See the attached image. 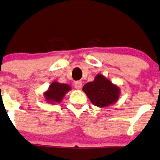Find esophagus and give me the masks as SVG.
<instances>
[{"instance_id":"esophagus-1","label":"esophagus","mask_w":160,"mask_h":160,"mask_svg":"<svg viewBox=\"0 0 160 160\" xmlns=\"http://www.w3.org/2000/svg\"><path fill=\"white\" fill-rule=\"evenodd\" d=\"M74 86H75L76 89H77V90H80L82 87V82H80V81H77V82H76L75 84H74Z\"/></svg>"}]
</instances>
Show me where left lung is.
<instances>
[{
	"instance_id": "8db88e82",
	"label": "left lung",
	"mask_w": 160,
	"mask_h": 160,
	"mask_svg": "<svg viewBox=\"0 0 160 160\" xmlns=\"http://www.w3.org/2000/svg\"><path fill=\"white\" fill-rule=\"evenodd\" d=\"M83 91L92 104L102 108L113 104L118 100L121 90L101 74L95 76L93 82L87 83Z\"/></svg>"
}]
</instances>
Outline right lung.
Masks as SVG:
<instances>
[{
	"mask_svg": "<svg viewBox=\"0 0 160 160\" xmlns=\"http://www.w3.org/2000/svg\"><path fill=\"white\" fill-rule=\"evenodd\" d=\"M70 90L71 88L70 85L53 82L49 86L48 90L45 91L43 95L48 103L55 104L57 103L61 102L66 93Z\"/></svg>",
	"mask_w": 160,
	"mask_h": 160,
	"instance_id": "add662e5",
	"label": "right lung"
}]
</instances>
